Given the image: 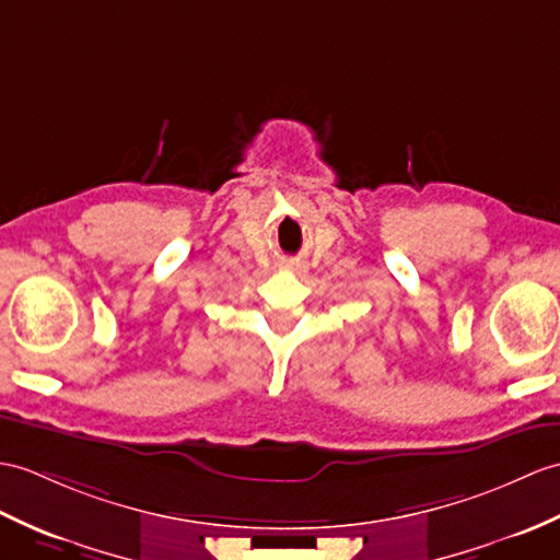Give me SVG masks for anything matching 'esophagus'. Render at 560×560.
<instances>
[{
  "instance_id": "1",
  "label": "esophagus",
  "mask_w": 560,
  "mask_h": 560,
  "mask_svg": "<svg viewBox=\"0 0 560 560\" xmlns=\"http://www.w3.org/2000/svg\"><path fill=\"white\" fill-rule=\"evenodd\" d=\"M281 269H283V271H291V275H305L307 265L301 262V259L289 257V259H281Z\"/></svg>"
}]
</instances>
